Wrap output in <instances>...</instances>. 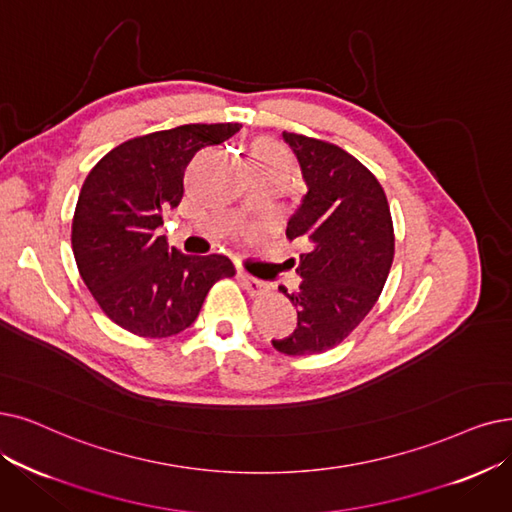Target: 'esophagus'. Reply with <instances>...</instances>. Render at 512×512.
I'll return each mask as SVG.
<instances>
[{
	"label": "esophagus",
	"mask_w": 512,
	"mask_h": 512,
	"mask_svg": "<svg viewBox=\"0 0 512 512\" xmlns=\"http://www.w3.org/2000/svg\"><path fill=\"white\" fill-rule=\"evenodd\" d=\"M239 279H241V283H243V288L248 290V294H252V296H260V294L267 292V283L256 279V277H252V275H248V273L239 271Z\"/></svg>",
	"instance_id": "obj_1"
}]
</instances>
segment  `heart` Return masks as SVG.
Segmentation results:
<instances>
[{"instance_id":"b5f03b06","label":"heart","mask_w":512,"mask_h":512,"mask_svg":"<svg viewBox=\"0 0 512 512\" xmlns=\"http://www.w3.org/2000/svg\"><path fill=\"white\" fill-rule=\"evenodd\" d=\"M256 159H281V161H288L277 147H260L256 151Z\"/></svg>"}]
</instances>
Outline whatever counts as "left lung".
<instances>
[{
	"label": "left lung",
	"mask_w": 512,
	"mask_h": 512,
	"mask_svg": "<svg viewBox=\"0 0 512 512\" xmlns=\"http://www.w3.org/2000/svg\"><path fill=\"white\" fill-rule=\"evenodd\" d=\"M294 151L306 193L288 222L290 241L304 252L296 264V330L271 340L283 355L334 349L376 304L395 256L391 210L376 176L332 142L283 132Z\"/></svg>",
	"instance_id": "8db88e82"
}]
</instances>
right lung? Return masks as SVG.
<instances>
[{
    "instance_id": "right-lung-1",
    "label": "right lung",
    "mask_w": 512,
    "mask_h": 512,
    "mask_svg": "<svg viewBox=\"0 0 512 512\" xmlns=\"http://www.w3.org/2000/svg\"><path fill=\"white\" fill-rule=\"evenodd\" d=\"M239 124H189L132 138L102 157L81 187L71 243L81 279L105 315L145 338L180 334L218 279L233 277L222 254L187 256L157 229L176 208L197 151L220 145Z\"/></svg>"
}]
</instances>
